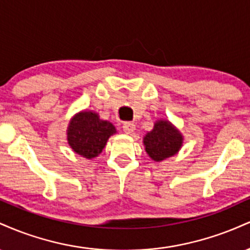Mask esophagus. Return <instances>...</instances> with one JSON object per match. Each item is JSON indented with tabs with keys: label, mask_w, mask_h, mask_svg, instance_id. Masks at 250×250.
<instances>
[{
	"label": "esophagus",
	"mask_w": 250,
	"mask_h": 250,
	"mask_svg": "<svg viewBox=\"0 0 250 250\" xmlns=\"http://www.w3.org/2000/svg\"><path fill=\"white\" fill-rule=\"evenodd\" d=\"M123 131H125V134H133L135 131V129H136V127H135V125L133 122H125L123 123Z\"/></svg>",
	"instance_id": "obj_1"
}]
</instances>
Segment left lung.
I'll return each mask as SVG.
<instances>
[{"instance_id":"left-lung-1","label":"left lung","mask_w":250,"mask_h":250,"mask_svg":"<svg viewBox=\"0 0 250 250\" xmlns=\"http://www.w3.org/2000/svg\"><path fill=\"white\" fill-rule=\"evenodd\" d=\"M183 136L169 121L160 120L154 129L143 137L146 151L151 160L160 162L174 156L182 147Z\"/></svg>"}]
</instances>
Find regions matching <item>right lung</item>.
I'll use <instances>...</instances> for the list:
<instances>
[{"instance_id": "obj_1", "label": "right lung", "mask_w": 250, "mask_h": 250, "mask_svg": "<svg viewBox=\"0 0 250 250\" xmlns=\"http://www.w3.org/2000/svg\"><path fill=\"white\" fill-rule=\"evenodd\" d=\"M115 133L110 122L103 121L94 111L84 110L70 120L67 139L76 154L90 160L101 154L109 137Z\"/></svg>"}]
</instances>
